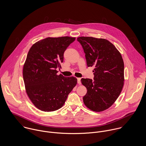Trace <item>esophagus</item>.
<instances>
[{"label":"esophagus","instance_id":"1","mask_svg":"<svg viewBox=\"0 0 146 146\" xmlns=\"http://www.w3.org/2000/svg\"><path fill=\"white\" fill-rule=\"evenodd\" d=\"M78 79V83L79 84H81V82H80V80H81V79L80 78H77Z\"/></svg>","mask_w":146,"mask_h":146}]
</instances>
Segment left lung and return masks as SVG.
Segmentation results:
<instances>
[{"label":"left lung","instance_id":"1","mask_svg":"<svg viewBox=\"0 0 146 146\" xmlns=\"http://www.w3.org/2000/svg\"><path fill=\"white\" fill-rule=\"evenodd\" d=\"M77 40L83 48L88 67H94V80L81 79L87 89L84 104L93 111H104L115 103L124 86L121 54L113 44L104 39L81 36Z\"/></svg>","mask_w":146,"mask_h":146}]
</instances>
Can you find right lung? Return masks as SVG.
I'll return each mask as SVG.
<instances>
[{"label": "right lung", "instance_id": "add662e5", "mask_svg": "<svg viewBox=\"0 0 146 146\" xmlns=\"http://www.w3.org/2000/svg\"><path fill=\"white\" fill-rule=\"evenodd\" d=\"M75 38L48 37L30 48L23 67L25 90L37 108L52 112L61 108L77 84L74 76L57 75L63 53Z\"/></svg>", "mask_w": 146, "mask_h": 146}]
</instances>
